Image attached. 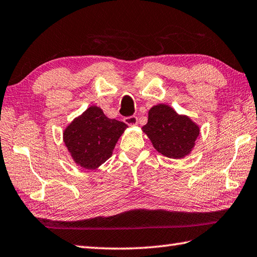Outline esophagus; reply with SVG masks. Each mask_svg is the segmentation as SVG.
Wrapping results in <instances>:
<instances>
[{
	"instance_id": "34e87169",
	"label": "esophagus",
	"mask_w": 257,
	"mask_h": 257,
	"mask_svg": "<svg viewBox=\"0 0 257 257\" xmlns=\"http://www.w3.org/2000/svg\"><path fill=\"white\" fill-rule=\"evenodd\" d=\"M123 121L128 125H136L138 123V118L136 117V115H130V117H125L123 119Z\"/></svg>"
}]
</instances>
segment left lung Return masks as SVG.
Listing matches in <instances>:
<instances>
[{
  "label": "left lung",
  "mask_w": 257,
  "mask_h": 257,
  "mask_svg": "<svg viewBox=\"0 0 257 257\" xmlns=\"http://www.w3.org/2000/svg\"><path fill=\"white\" fill-rule=\"evenodd\" d=\"M155 149L163 156L180 159L192 153L200 129L188 115L179 114L168 104L150 108L148 122L142 128Z\"/></svg>",
  "instance_id": "obj_1"
}]
</instances>
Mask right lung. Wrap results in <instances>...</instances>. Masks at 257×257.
Listing matches in <instances>:
<instances>
[{
	"instance_id": "1",
	"label": "right lung",
	"mask_w": 257,
	"mask_h": 257,
	"mask_svg": "<svg viewBox=\"0 0 257 257\" xmlns=\"http://www.w3.org/2000/svg\"><path fill=\"white\" fill-rule=\"evenodd\" d=\"M127 127L122 121L108 118L101 108L90 105L64 129L63 142L73 162L91 170L111 157L115 144Z\"/></svg>"
}]
</instances>
